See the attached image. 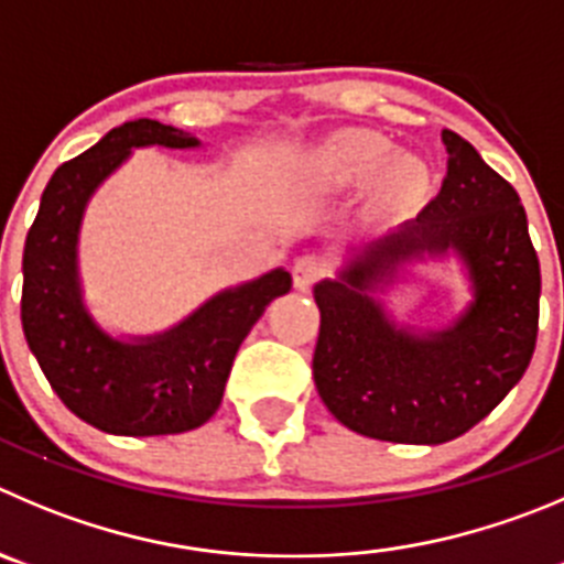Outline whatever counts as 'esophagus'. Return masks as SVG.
<instances>
[{"label": "esophagus", "instance_id": "esophagus-1", "mask_svg": "<svg viewBox=\"0 0 564 564\" xmlns=\"http://www.w3.org/2000/svg\"><path fill=\"white\" fill-rule=\"evenodd\" d=\"M323 272H325V264H323V261H319V258H314V256L297 258V261H294V267H292L294 286H297V289H308L314 281H317L319 275H323Z\"/></svg>", "mask_w": 564, "mask_h": 564}]
</instances>
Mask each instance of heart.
Instances as JSON below:
<instances>
[{"instance_id": "b5f03b06", "label": "heart", "mask_w": 564, "mask_h": 564, "mask_svg": "<svg viewBox=\"0 0 564 564\" xmlns=\"http://www.w3.org/2000/svg\"><path fill=\"white\" fill-rule=\"evenodd\" d=\"M317 183L328 192L350 194L376 183V205L403 214L425 197L431 172L420 158L403 155L376 130H345L317 161Z\"/></svg>"}]
</instances>
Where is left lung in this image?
Instances as JSON below:
<instances>
[{
	"label": "left lung",
	"mask_w": 564,
	"mask_h": 564,
	"mask_svg": "<svg viewBox=\"0 0 564 564\" xmlns=\"http://www.w3.org/2000/svg\"><path fill=\"white\" fill-rule=\"evenodd\" d=\"M442 141L448 175L423 214L367 241L336 281L314 286L317 392L341 425L372 440H456L507 398L534 356L540 261L518 192L470 141L454 130H442ZM448 249L466 261L474 303L451 329H398L371 292L406 260Z\"/></svg>",
	"instance_id": "8db88e82"
}]
</instances>
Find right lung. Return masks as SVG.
Instances as JSON below:
<instances>
[{"label": "right lung", "instance_id": "add662e5", "mask_svg": "<svg viewBox=\"0 0 564 564\" xmlns=\"http://www.w3.org/2000/svg\"><path fill=\"white\" fill-rule=\"evenodd\" d=\"M186 150L199 141L172 124L135 119L57 166L24 241L21 328L68 412L119 436L183 434L217 412L236 350L272 300L292 289L286 270L214 294L181 325L144 339H113L88 308L77 278V236L94 188L135 147Z\"/></svg>", "mask_w": 564, "mask_h": 564}]
</instances>
